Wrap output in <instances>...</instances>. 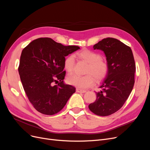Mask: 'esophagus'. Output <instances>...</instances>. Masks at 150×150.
Instances as JSON below:
<instances>
[{"instance_id": "1", "label": "esophagus", "mask_w": 150, "mask_h": 150, "mask_svg": "<svg viewBox=\"0 0 150 150\" xmlns=\"http://www.w3.org/2000/svg\"><path fill=\"white\" fill-rule=\"evenodd\" d=\"M76 92H78V93H85V92H86V91L83 90V89H79V88H77V89H76Z\"/></svg>"}]
</instances>
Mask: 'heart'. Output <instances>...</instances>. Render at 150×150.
Masks as SVG:
<instances>
[{
	"label": "heart",
	"instance_id": "b5f03b06",
	"mask_svg": "<svg viewBox=\"0 0 150 150\" xmlns=\"http://www.w3.org/2000/svg\"><path fill=\"white\" fill-rule=\"evenodd\" d=\"M77 56L88 63L85 75L72 74L68 76L67 80L69 84L78 88L86 89L92 86L95 81L99 82L103 80L109 72L108 62L101 59V55L94 51L84 49L76 53ZM75 65V58L73 55H69L64 61V67L69 73L73 72Z\"/></svg>",
	"mask_w": 150,
	"mask_h": 150
}]
</instances>
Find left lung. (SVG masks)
Listing matches in <instances>:
<instances>
[{
  "instance_id": "left-lung-1",
  "label": "left lung",
  "mask_w": 150,
  "mask_h": 150,
  "mask_svg": "<svg viewBox=\"0 0 150 150\" xmlns=\"http://www.w3.org/2000/svg\"><path fill=\"white\" fill-rule=\"evenodd\" d=\"M93 48L104 52L109 72L89 108L97 115L108 116L119 110L130 95L135 82V61L130 47L115 38L102 39Z\"/></svg>"
}]
</instances>
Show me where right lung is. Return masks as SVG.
Listing matches in <instances>:
<instances>
[{
	"instance_id": "1",
	"label": "right lung",
	"mask_w": 150,
	"mask_h": 150,
	"mask_svg": "<svg viewBox=\"0 0 150 150\" xmlns=\"http://www.w3.org/2000/svg\"><path fill=\"white\" fill-rule=\"evenodd\" d=\"M78 49V46H65L51 38H40L22 51L20 78L30 102L38 112L50 115L59 112L75 92V87L63 81L64 61Z\"/></svg>"
}]
</instances>
